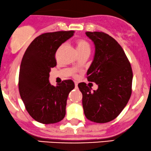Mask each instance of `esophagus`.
Listing matches in <instances>:
<instances>
[{
	"label": "esophagus",
	"instance_id": "obj_1",
	"mask_svg": "<svg viewBox=\"0 0 151 151\" xmlns=\"http://www.w3.org/2000/svg\"><path fill=\"white\" fill-rule=\"evenodd\" d=\"M75 86H76V88H78V82H75Z\"/></svg>",
	"mask_w": 151,
	"mask_h": 151
}]
</instances>
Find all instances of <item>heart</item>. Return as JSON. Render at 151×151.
Wrapping results in <instances>:
<instances>
[{
    "mask_svg": "<svg viewBox=\"0 0 151 151\" xmlns=\"http://www.w3.org/2000/svg\"><path fill=\"white\" fill-rule=\"evenodd\" d=\"M76 45L77 47V51L79 55L84 53H89L91 46L90 42L84 38H78L76 40Z\"/></svg>",
    "mask_w": 151,
    "mask_h": 151,
    "instance_id": "b5f03b06",
    "label": "heart"
}]
</instances>
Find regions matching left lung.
Returning a JSON list of instances; mask_svg holds the SVG:
<instances>
[{"mask_svg":"<svg viewBox=\"0 0 151 151\" xmlns=\"http://www.w3.org/2000/svg\"><path fill=\"white\" fill-rule=\"evenodd\" d=\"M86 35L96 47L86 78L98 88L91 92L86 83L78 84L84 113L90 121L106 123L116 118L129 102L133 71L124 51L114 38L101 32H86Z\"/></svg>","mask_w":151,"mask_h":151,"instance_id":"obj_1","label":"left lung"}]
</instances>
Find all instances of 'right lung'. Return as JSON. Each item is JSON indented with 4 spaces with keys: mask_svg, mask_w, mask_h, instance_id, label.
Segmentation results:
<instances>
[{
    "mask_svg": "<svg viewBox=\"0 0 151 151\" xmlns=\"http://www.w3.org/2000/svg\"><path fill=\"white\" fill-rule=\"evenodd\" d=\"M73 34L74 31H60L41 34L31 42L22 57L20 95L29 114L40 123H57L65 116L68 96L75 84L66 80L55 86L51 85L49 78L51 69L57 65L58 49Z\"/></svg>",
    "mask_w": 151,
    "mask_h": 151,
    "instance_id": "add662e5",
    "label": "right lung"
}]
</instances>
